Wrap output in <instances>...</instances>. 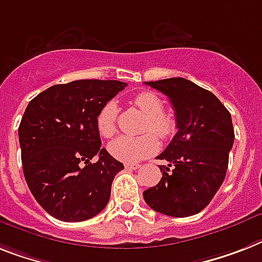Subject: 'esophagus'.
Wrapping results in <instances>:
<instances>
[{"instance_id":"esophagus-1","label":"esophagus","mask_w":262,"mask_h":262,"mask_svg":"<svg viewBox=\"0 0 262 262\" xmlns=\"http://www.w3.org/2000/svg\"><path fill=\"white\" fill-rule=\"evenodd\" d=\"M141 167V165L140 164H125V168H126V169H130V171H135V169H138V168Z\"/></svg>"}]
</instances>
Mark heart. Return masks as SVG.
<instances>
[{
	"instance_id": "1",
	"label": "heart",
	"mask_w": 262,
	"mask_h": 262,
	"mask_svg": "<svg viewBox=\"0 0 262 262\" xmlns=\"http://www.w3.org/2000/svg\"><path fill=\"white\" fill-rule=\"evenodd\" d=\"M133 105L146 117L144 132H152L161 140H168L176 132L175 117L164 112L161 98L153 91H142L133 98ZM118 106L114 101L106 102L97 114L98 132L103 137H112L117 132ZM151 133L130 137L120 136L113 140L107 146L110 155L117 160L127 164H135L152 156L159 149V140Z\"/></svg>"
}]
</instances>
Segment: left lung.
<instances>
[{"label":"left lung","instance_id":"1","mask_svg":"<svg viewBox=\"0 0 262 262\" xmlns=\"http://www.w3.org/2000/svg\"><path fill=\"white\" fill-rule=\"evenodd\" d=\"M169 98L178 133L157 156L163 178L144 191L155 211L184 218L201 212L222 186L234 142L229 110L211 91L184 78L145 82Z\"/></svg>","mask_w":262,"mask_h":262}]
</instances>
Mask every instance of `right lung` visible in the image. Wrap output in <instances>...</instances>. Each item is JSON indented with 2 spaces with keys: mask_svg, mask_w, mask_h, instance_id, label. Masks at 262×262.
I'll use <instances>...</instances> for the list:
<instances>
[{
  "mask_svg": "<svg viewBox=\"0 0 262 262\" xmlns=\"http://www.w3.org/2000/svg\"><path fill=\"white\" fill-rule=\"evenodd\" d=\"M125 87L120 80H74L28 103L18 126L23 171L37 203L56 220L82 222L107 205L124 165L101 148L97 114Z\"/></svg>",
  "mask_w": 262,
  "mask_h": 262,
  "instance_id": "add662e5",
  "label": "right lung"
}]
</instances>
